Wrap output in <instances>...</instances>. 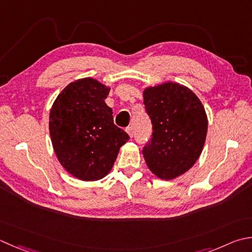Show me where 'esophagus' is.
Segmentation results:
<instances>
[{"label":"esophagus","mask_w":252,"mask_h":252,"mask_svg":"<svg viewBox=\"0 0 252 252\" xmlns=\"http://www.w3.org/2000/svg\"><path fill=\"white\" fill-rule=\"evenodd\" d=\"M126 131L127 134H129L131 137L133 136V134H134V131H133V126H126Z\"/></svg>","instance_id":"esophagus-1"}]
</instances>
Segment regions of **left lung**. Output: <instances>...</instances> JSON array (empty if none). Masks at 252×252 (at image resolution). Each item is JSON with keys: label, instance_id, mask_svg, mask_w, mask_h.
I'll return each mask as SVG.
<instances>
[{"label": "left lung", "instance_id": "left-lung-1", "mask_svg": "<svg viewBox=\"0 0 252 252\" xmlns=\"http://www.w3.org/2000/svg\"><path fill=\"white\" fill-rule=\"evenodd\" d=\"M145 110L152 122V137L143 155L153 174L174 179L189 170L203 150L208 117L195 94L177 83L144 91Z\"/></svg>", "mask_w": 252, "mask_h": 252}]
</instances>
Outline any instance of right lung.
I'll list each match as a JSON object with an SVG mask.
<instances>
[{"label":"right lung","instance_id":"obj_1","mask_svg":"<svg viewBox=\"0 0 252 252\" xmlns=\"http://www.w3.org/2000/svg\"><path fill=\"white\" fill-rule=\"evenodd\" d=\"M109 91L94 78L77 80L60 93L50 111L54 153L64 168L84 181L103 178L130 139L113 123L105 102Z\"/></svg>","mask_w":252,"mask_h":252}]
</instances>
